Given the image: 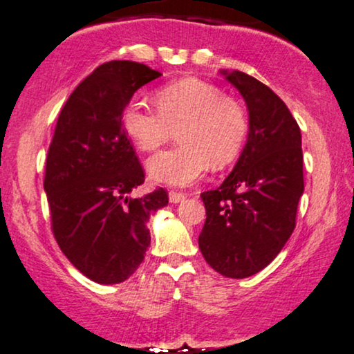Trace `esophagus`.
I'll return each mask as SVG.
<instances>
[{"mask_svg": "<svg viewBox=\"0 0 354 354\" xmlns=\"http://www.w3.org/2000/svg\"><path fill=\"white\" fill-rule=\"evenodd\" d=\"M169 203L173 204H178V203H183L187 198V194H185V192H176V191H169Z\"/></svg>", "mask_w": 354, "mask_h": 354, "instance_id": "34e87169", "label": "esophagus"}]
</instances>
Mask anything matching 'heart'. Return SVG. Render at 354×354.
<instances>
[{
    "label": "heart",
    "instance_id": "heart-1",
    "mask_svg": "<svg viewBox=\"0 0 354 354\" xmlns=\"http://www.w3.org/2000/svg\"><path fill=\"white\" fill-rule=\"evenodd\" d=\"M158 109L133 97L122 111V127L142 151H153L180 129L181 145L149 160L155 183L189 186L214 165L227 167L239 156L247 138V115L239 102L225 97L214 84L183 78L156 91Z\"/></svg>",
    "mask_w": 354,
    "mask_h": 354
}]
</instances>
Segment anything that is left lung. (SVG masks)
Here are the masks:
<instances>
[{
    "label": "left lung",
    "instance_id": "8db88e82",
    "mask_svg": "<svg viewBox=\"0 0 354 354\" xmlns=\"http://www.w3.org/2000/svg\"><path fill=\"white\" fill-rule=\"evenodd\" d=\"M248 111L247 144L217 189L201 194L199 250L210 268L243 279L266 268L296 227L304 192L301 129L283 100L243 71L221 70Z\"/></svg>",
    "mask_w": 354,
    "mask_h": 354
}]
</instances>
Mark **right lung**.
Here are the masks:
<instances>
[{"label": "right lung", "instance_id": "1", "mask_svg": "<svg viewBox=\"0 0 354 354\" xmlns=\"http://www.w3.org/2000/svg\"><path fill=\"white\" fill-rule=\"evenodd\" d=\"M160 77L137 62H107L58 115L44 180L53 235L71 265L97 284L136 272L150 245L147 222L168 205L163 187L129 198L145 174L120 120L133 93Z\"/></svg>", "mask_w": 354, "mask_h": 354}]
</instances>
